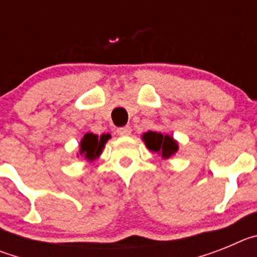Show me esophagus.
<instances>
[{
    "label": "esophagus",
    "mask_w": 257,
    "mask_h": 257,
    "mask_svg": "<svg viewBox=\"0 0 257 257\" xmlns=\"http://www.w3.org/2000/svg\"><path fill=\"white\" fill-rule=\"evenodd\" d=\"M117 134L119 136H128L131 135V127L130 126H123L117 128Z\"/></svg>",
    "instance_id": "esophagus-1"
}]
</instances>
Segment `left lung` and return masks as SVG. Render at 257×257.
<instances>
[{
	"label": "left lung",
	"mask_w": 257,
	"mask_h": 257,
	"mask_svg": "<svg viewBox=\"0 0 257 257\" xmlns=\"http://www.w3.org/2000/svg\"><path fill=\"white\" fill-rule=\"evenodd\" d=\"M142 139L149 151L161 156L163 160H169L179 151V143L169 134L148 131L143 134Z\"/></svg>",
	"instance_id": "8db88e82"
}]
</instances>
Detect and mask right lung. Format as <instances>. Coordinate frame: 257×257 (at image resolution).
Masks as SVG:
<instances>
[{"label":"right lung","mask_w":257,"mask_h":257,"mask_svg":"<svg viewBox=\"0 0 257 257\" xmlns=\"http://www.w3.org/2000/svg\"><path fill=\"white\" fill-rule=\"evenodd\" d=\"M109 139H110L109 134H103L100 136L92 133L85 134L79 143V151L77 153V157H83L87 162H92L100 157Z\"/></svg>","instance_id":"obj_1"}]
</instances>
